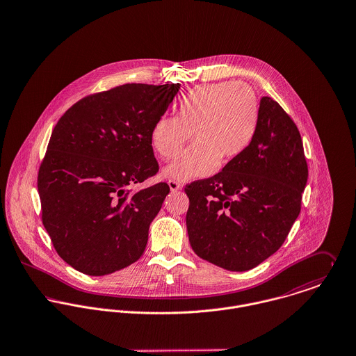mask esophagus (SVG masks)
I'll list each match as a JSON object with an SVG mask.
<instances>
[{
    "mask_svg": "<svg viewBox=\"0 0 356 356\" xmlns=\"http://www.w3.org/2000/svg\"><path fill=\"white\" fill-rule=\"evenodd\" d=\"M168 184H169L170 191H177V190H180V188H181V184H180V183H177L176 180H169V181H168Z\"/></svg>",
    "mask_w": 356,
    "mask_h": 356,
    "instance_id": "34e87169",
    "label": "esophagus"
}]
</instances>
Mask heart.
I'll use <instances>...</instances> for the list:
<instances>
[{
    "mask_svg": "<svg viewBox=\"0 0 356 356\" xmlns=\"http://www.w3.org/2000/svg\"><path fill=\"white\" fill-rule=\"evenodd\" d=\"M259 122V102L243 81L203 84L184 95L176 116L159 118L152 146L165 161L175 159L193 135L194 143L163 169L172 180L188 181L211 175L218 162L240 157L251 145Z\"/></svg>",
    "mask_w": 356,
    "mask_h": 356,
    "instance_id": "obj_1",
    "label": "heart"
}]
</instances>
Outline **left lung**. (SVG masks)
Listing matches in <instances>:
<instances>
[{"label": "left lung", "mask_w": 356, "mask_h": 356, "mask_svg": "<svg viewBox=\"0 0 356 356\" xmlns=\"http://www.w3.org/2000/svg\"><path fill=\"white\" fill-rule=\"evenodd\" d=\"M309 177L293 120L270 97L248 149L217 175L186 186L187 231L202 259L245 272L273 255L300 213Z\"/></svg>", "instance_id": "left-lung-1"}]
</instances>
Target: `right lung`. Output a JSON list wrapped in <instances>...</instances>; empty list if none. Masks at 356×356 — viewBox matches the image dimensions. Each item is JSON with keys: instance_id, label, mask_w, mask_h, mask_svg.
<instances>
[{"instance_id": "1", "label": "right lung", "mask_w": 356, "mask_h": 356, "mask_svg": "<svg viewBox=\"0 0 356 356\" xmlns=\"http://www.w3.org/2000/svg\"><path fill=\"white\" fill-rule=\"evenodd\" d=\"M179 88L118 86L84 97L56 124L38 172L42 222L78 272L105 276L142 257L169 186H134L159 172L152 129Z\"/></svg>"}]
</instances>
